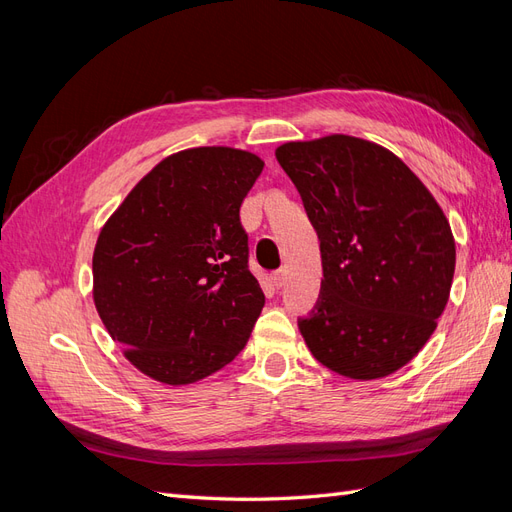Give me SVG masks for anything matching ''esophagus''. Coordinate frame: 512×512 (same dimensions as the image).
<instances>
[{"label": "esophagus", "instance_id": "1", "mask_svg": "<svg viewBox=\"0 0 512 512\" xmlns=\"http://www.w3.org/2000/svg\"><path fill=\"white\" fill-rule=\"evenodd\" d=\"M271 280H273L275 288H282V286L286 284V269H280V271H275V273L271 275Z\"/></svg>", "mask_w": 512, "mask_h": 512}]
</instances>
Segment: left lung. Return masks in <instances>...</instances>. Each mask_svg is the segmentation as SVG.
Instances as JSON below:
<instances>
[{
  "label": "left lung",
  "mask_w": 512,
  "mask_h": 512,
  "mask_svg": "<svg viewBox=\"0 0 512 512\" xmlns=\"http://www.w3.org/2000/svg\"><path fill=\"white\" fill-rule=\"evenodd\" d=\"M275 158L320 239V297L299 329L335 374L376 380L438 327L455 239L436 198L395 153L346 134L284 143Z\"/></svg>",
  "instance_id": "8db88e82"
}]
</instances>
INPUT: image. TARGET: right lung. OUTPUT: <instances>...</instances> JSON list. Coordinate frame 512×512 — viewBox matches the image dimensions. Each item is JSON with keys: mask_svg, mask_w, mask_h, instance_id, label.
Masks as SVG:
<instances>
[{"mask_svg": "<svg viewBox=\"0 0 512 512\" xmlns=\"http://www.w3.org/2000/svg\"><path fill=\"white\" fill-rule=\"evenodd\" d=\"M262 166L232 147L173 153L102 226L94 303L145 376L192 384L245 348L265 294L247 267L239 211Z\"/></svg>", "mask_w": 512, "mask_h": 512, "instance_id": "obj_1", "label": "right lung"}]
</instances>
